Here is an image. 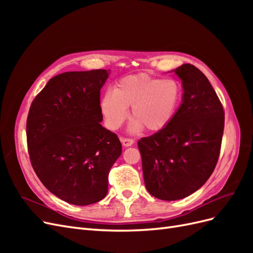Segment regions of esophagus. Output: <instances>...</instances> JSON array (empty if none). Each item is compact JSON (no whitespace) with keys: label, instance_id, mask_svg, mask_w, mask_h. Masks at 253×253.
<instances>
[{"label":"esophagus","instance_id":"esophagus-1","mask_svg":"<svg viewBox=\"0 0 253 253\" xmlns=\"http://www.w3.org/2000/svg\"><path fill=\"white\" fill-rule=\"evenodd\" d=\"M120 140L124 147H131V145L134 144V140L131 138H124V137H121Z\"/></svg>","mask_w":253,"mask_h":253}]
</instances>
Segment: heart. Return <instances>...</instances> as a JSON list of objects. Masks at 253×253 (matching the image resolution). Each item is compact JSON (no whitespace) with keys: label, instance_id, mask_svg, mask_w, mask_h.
I'll return each mask as SVG.
<instances>
[{"label":"heart","instance_id":"obj_1","mask_svg":"<svg viewBox=\"0 0 253 253\" xmlns=\"http://www.w3.org/2000/svg\"><path fill=\"white\" fill-rule=\"evenodd\" d=\"M181 98V87L173 79L152 78L148 75L126 76L118 81L113 90L101 99L100 108L105 124L112 129L119 128L131 108L134 119L129 131L138 132L143 127L156 133L169 126Z\"/></svg>","mask_w":253,"mask_h":253}]
</instances>
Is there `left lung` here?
I'll return each mask as SVG.
<instances>
[{"instance_id": "1", "label": "left lung", "mask_w": 253, "mask_h": 253, "mask_svg": "<svg viewBox=\"0 0 253 253\" xmlns=\"http://www.w3.org/2000/svg\"><path fill=\"white\" fill-rule=\"evenodd\" d=\"M182 98L171 124L138 141L145 188L163 201L185 198L209 179L219 156L223 105L206 76L191 64L171 71Z\"/></svg>"}]
</instances>
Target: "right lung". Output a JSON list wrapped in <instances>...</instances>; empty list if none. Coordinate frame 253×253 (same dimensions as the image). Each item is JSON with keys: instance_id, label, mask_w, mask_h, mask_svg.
<instances>
[{"instance_id": "obj_1", "label": "right lung", "mask_w": 253, "mask_h": 253, "mask_svg": "<svg viewBox=\"0 0 253 253\" xmlns=\"http://www.w3.org/2000/svg\"><path fill=\"white\" fill-rule=\"evenodd\" d=\"M109 75L106 70L57 75L30 106V163L45 188L68 204L104 198L110 170L121 155L117 135L100 124V89Z\"/></svg>"}]
</instances>
